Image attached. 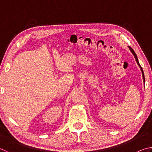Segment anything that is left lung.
<instances>
[{
  "label": "left lung",
  "instance_id": "8db88e82",
  "mask_svg": "<svg viewBox=\"0 0 152 152\" xmlns=\"http://www.w3.org/2000/svg\"><path fill=\"white\" fill-rule=\"evenodd\" d=\"M129 48L130 51H132V53H133V56H134V57H135V60H136V61H137V64H138V66L140 67V68H141V72H142V76H143V82H145V77H144V74H143V69H142V68H141V66H140V63H139V61H138V59H137V55H136V53H135L134 50H133L132 48H131V47H129Z\"/></svg>",
  "mask_w": 152,
  "mask_h": 152
}]
</instances>
